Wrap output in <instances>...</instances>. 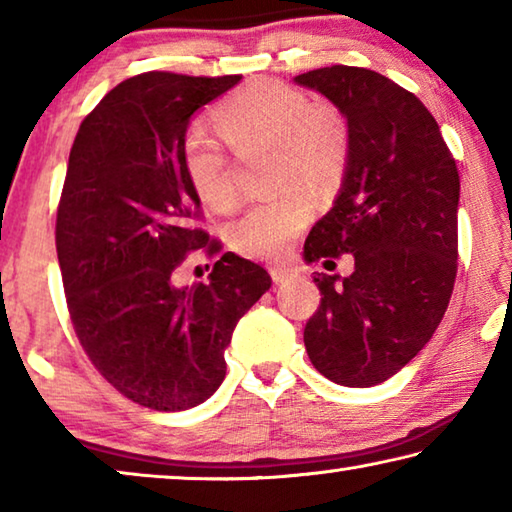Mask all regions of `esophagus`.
Returning a JSON list of instances; mask_svg holds the SVG:
<instances>
[{"mask_svg":"<svg viewBox=\"0 0 512 512\" xmlns=\"http://www.w3.org/2000/svg\"><path fill=\"white\" fill-rule=\"evenodd\" d=\"M298 275H300V271H298L296 266H289V264L271 266V277H273V282H277V284L289 282V280H296Z\"/></svg>","mask_w":512,"mask_h":512,"instance_id":"obj_1","label":"esophagus"}]
</instances>
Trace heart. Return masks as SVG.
Wrapping results in <instances>:
<instances>
[{
    "label": "heart",
    "mask_w": 512,
    "mask_h": 512,
    "mask_svg": "<svg viewBox=\"0 0 512 512\" xmlns=\"http://www.w3.org/2000/svg\"><path fill=\"white\" fill-rule=\"evenodd\" d=\"M214 117L230 144L277 146V183L302 180L316 192H327L339 180L348 133L332 108L311 106L302 90L280 81H253L225 97ZM183 164L196 196L207 207L223 212L235 205L237 189L216 137L194 128L183 146ZM311 210V198L302 187L255 203L232 223V246L248 257H277L309 223Z\"/></svg>",
    "instance_id": "obj_1"
}]
</instances>
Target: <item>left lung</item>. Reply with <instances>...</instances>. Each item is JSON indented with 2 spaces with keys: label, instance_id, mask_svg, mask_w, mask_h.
<instances>
[{
  "label": "left lung",
  "instance_id": "8db88e82",
  "mask_svg": "<svg viewBox=\"0 0 512 512\" xmlns=\"http://www.w3.org/2000/svg\"><path fill=\"white\" fill-rule=\"evenodd\" d=\"M348 119L334 207L305 241L309 262L350 253L348 277L314 273L320 291L305 348L334 384L368 388L402 370L436 332L456 280V160L413 92L366 67L296 76Z\"/></svg>",
  "mask_w": 512,
  "mask_h": 512
}]
</instances>
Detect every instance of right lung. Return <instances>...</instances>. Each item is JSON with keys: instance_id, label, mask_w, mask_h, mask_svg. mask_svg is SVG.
I'll use <instances>...</instances> for the list:
<instances>
[{"instance_id": "add662e5", "label": "right lung", "mask_w": 512, "mask_h": 512, "mask_svg": "<svg viewBox=\"0 0 512 512\" xmlns=\"http://www.w3.org/2000/svg\"><path fill=\"white\" fill-rule=\"evenodd\" d=\"M241 76L144 72L121 81L76 133L56 216L69 318L101 377L155 411H185L214 395L239 318L271 287L262 266L223 253L207 282L176 271L221 244L196 221L183 146L198 108Z\"/></svg>"}]
</instances>
